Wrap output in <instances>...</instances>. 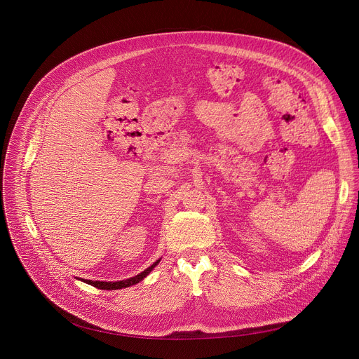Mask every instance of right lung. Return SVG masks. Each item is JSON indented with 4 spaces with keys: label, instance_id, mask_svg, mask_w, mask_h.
<instances>
[{
    "label": "right lung",
    "instance_id": "obj_1",
    "mask_svg": "<svg viewBox=\"0 0 359 359\" xmlns=\"http://www.w3.org/2000/svg\"><path fill=\"white\" fill-rule=\"evenodd\" d=\"M159 263H161V259L156 260L150 267H147L144 271L139 273L137 276L126 278V280H122V281H92V280H83V278H81V281H83V283H86L89 285H93L96 288H100V290H121V288H126V287L135 285L139 281H142L143 278H146L150 274V271L155 269Z\"/></svg>",
    "mask_w": 359,
    "mask_h": 359
}]
</instances>
